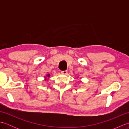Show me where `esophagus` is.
Segmentation results:
<instances>
[{
  "mask_svg": "<svg viewBox=\"0 0 129 129\" xmlns=\"http://www.w3.org/2000/svg\"><path fill=\"white\" fill-rule=\"evenodd\" d=\"M61 73L63 74H68V71L67 70L61 71Z\"/></svg>",
  "mask_w": 129,
  "mask_h": 129,
  "instance_id": "esophagus-1",
  "label": "esophagus"
}]
</instances>
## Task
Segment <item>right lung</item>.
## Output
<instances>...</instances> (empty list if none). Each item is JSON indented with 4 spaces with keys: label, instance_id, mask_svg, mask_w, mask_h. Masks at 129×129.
I'll return each mask as SVG.
<instances>
[{
    "label": "right lung",
    "instance_id": "1",
    "mask_svg": "<svg viewBox=\"0 0 129 129\" xmlns=\"http://www.w3.org/2000/svg\"><path fill=\"white\" fill-rule=\"evenodd\" d=\"M47 76H48V77H49V76H50V75H49V74H48V75Z\"/></svg>",
    "mask_w": 129,
    "mask_h": 129
}]
</instances>
